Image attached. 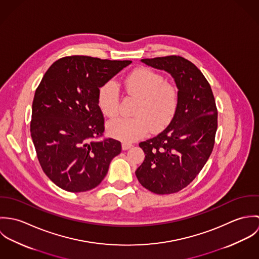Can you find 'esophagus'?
Returning <instances> with one entry per match:
<instances>
[{"mask_svg": "<svg viewBox=\"0 0 259 259\" xmlns=\"http://www.w3.org/2000/svg\"><path fill=\"white\" fill-rule=\"evenodd\" d=\"M133 147V145L132 144H130V143H126V142H122V145H121V148L123 150H126V149H128V148H131Z\"/></svg>", "mask_w": 259, "mask_h": 259, "instance_id": "1", "label": "esophagus"}]
</instances>
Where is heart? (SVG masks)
Listing matches in <instances>:
<instances>
[{
	"mask_svg": "<svg viewBox=\"0 0 259 259\" xmlns=\"http://www.w3.org/2000/svg\"><path fill=\"white\" fill-rule=\"evenodd\" d=\"M128 95L139 98L133 117H117L108 123V133L123 142L136 141L148 134L149 128L158 132L174 118L179 107V91L163 76L149 68H139L123 80ZM119 96L113 81L104 83L98 93V104L109 117L118 112Z\"/></svg>",
	"mask_w": 259,
	"mask_h": 259,
	"instance_id": "1",
	"label": "heart"
}]
</instances>
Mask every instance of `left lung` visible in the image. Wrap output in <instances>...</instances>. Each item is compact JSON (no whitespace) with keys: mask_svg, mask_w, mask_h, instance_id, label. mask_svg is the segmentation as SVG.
<instances>
[{"mask_svg":"<svg viewBox=\"0 0 259 259\" xmlns=\"http://www.w3.org/2000/svg\"><path fill=\"white\" fill-rule=\"evenodd\" d=\"M171 74L179 89V107L167 127L140 143L146 158L136 170L140 184L156 194H170L189 185L214 147L218 109L207 79L180 56L143 59Z\"/></svg>","mask_w":259,"mask_h":259,"instance_id":"obj_1","label":"left lung"}]
</instances>
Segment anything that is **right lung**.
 Listing matches in <instances>:
<instances>
[{
  "mask_svg": "<svg viewBox=\"0 0 259 259\" xmlns=\"http://www.w3.org/2000/svg\"><path fill=\"white\" fill-rule=\"evenodd\" d=\"M131 63L71 56L44 74L33 101L31 137L44 172L62 189L95 188L120 153V142L98 141L105 132L98 93Z\"/></svg>",
  "mask_w": 259,
  "mask_h": 259,
  "instance_id": "add662e5",
  "label": "right lung"
}]
</instances>
